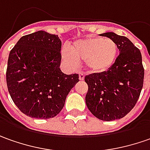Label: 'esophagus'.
<instances>
[{"label":"esophagus","mask_w":150,"mask_h":150,"mask_svg":"<svg viewBox=\"0 0 150 150\" xmlns=\"http://www.w3.org/2000/svg\"><path fill=\"white\" fill-rule=\"evenodd\" d=\"M79 79H80V80H83L85 79V74L83 72H80V74H79Z\"/></svg>","instance_id":"esophagus-1"}]
</instances>
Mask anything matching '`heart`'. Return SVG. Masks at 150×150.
I'll use <instances>...</instances> for the list:
<instances>
[{
    "label": "heart",
    "instance_id": "1",
    "mask_svg": "<svg viewBox=\"0 0 150 150\" xmlns=\"http://www.w3.org/2000/svg\"><path fill=\"white\" fill-rule=\"evenodd\" d=\"M118 54V46L111 39L91 36L74 42L71 50L64 47L62 59L67 64L75 66L79 60L85 61L88 70L93 74L105 73L115 64Z\"/></svg>",
    "mask_w": 150,
    "mask_h": 150
}]
</instances>
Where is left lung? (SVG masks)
I'll return each mask as SVG.
<instances>
[{"instance_id":"1","label":"left lung","mask_w":150,"mask_h":150,"mask_svg":"<svg viewBox=\"0 0 150 150\" xmlns=\"http://www.w3.org/2000/svg\"><path fill=\"white\" fill-rule=\"evenodd\" d=\"M116 43L120 54L108 71L86 75L85 102L99 120L111 121L126 115L134 107L144 84V70L140 50L125 36L101 34Z\"/></svg>"}]
</instances>
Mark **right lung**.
Segmentation results:
<instances>
[{
    "instance_id": "obj_1",
    "label": "right lung",
    "mask_w": 150,
    "mask_h": 150,
    "mask_svg": "<svg viewBox=\"0 0 150 150\" xmlns=\"http://www.w3.org/2000/svg\"><path fill=\"white\" fill-rule=\"evenodd\" d=\"M61 40L44 30L22 36L11 50L6 69L8 91L25 115L46 120L59 114L79 75L60 69Z\"/></svg>"
}]
</instances>
